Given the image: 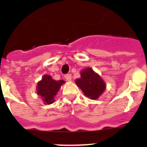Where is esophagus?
I'll list each match as a JSON object with an SVG mask.
<instances>
[{
  "label": "esophagus",
  "instance_id": "esophagus-1",
  "mask_svg": "<svg viewBox=\"0 0 147 147\" xmlns=\"http://www.w3.org/2000/svg\"><path fill=\"white\" fill-rule=\"evenodd\" d=\"M65 78L66 80H67V81H71L72 76H71V74H65Z\"/></svg>",
  "mask_w": 147,
  "mask_h": 147
}]
</instances>
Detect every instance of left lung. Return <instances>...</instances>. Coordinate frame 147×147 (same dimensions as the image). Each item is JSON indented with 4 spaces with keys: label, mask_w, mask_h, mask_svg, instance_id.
I'll list each match as a JSON object with an SVG mask.
<instances>
[{
    "label": "left lung",
    "mask_w": 147,
    "mask_h": 147,
    "mask_svg": "<svg viewBox=\"0 0 147 147\" xmlns=\"http://www.w3.org/2000/svg\"><path fill=\"white\" fill-rule=\"evenodd\" d=\"M86 96L90 99H96L105 90V83L92 68L88 67L81 72V78L76 80Z\"/></svg>",
    "instance_id": "1"
}]
</instances>
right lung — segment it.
Instances as JSON below:
<instances>
[{
    "label": "right lung",
    "instance_id": "add662e5",
    "mask_svg": "<svg viewBox=\"0 0 147 147\" xmlns=\"http://www.w3.org/2000/svg\"><path fill=\"white\" fill-rule=\"evenodd\" d=\"M64 82L63 80L56 81L53 80L51 76L45 75L42 80L37 84V93L42 97L45 104L50 105L54 102L55 95Z\"/></svg>",
    "mask_w": 147,
    "mask_h": 147
}]
</instances>
